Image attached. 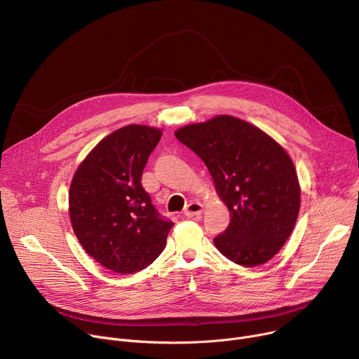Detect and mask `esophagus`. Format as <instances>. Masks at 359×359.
Wrapping results in <instances>:
<instances>
[{
	"instance_id": "obj_1",
	"label": "esophagus",
	"mask_w": 359,
	"mask_h": 359,
	"mask_svg": "<svg viewBox=\"0 0 359 359\" xmlns=\"http://www.w3.org/2000/svg\"><path fill=\"white\" fill-rule=\"evenodd\" d=\"M203 212V204L200 201H190L187 206L184 208V216L187 217H193V216H200Z\"/></svg>"
}]
</instances>
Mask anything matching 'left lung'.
Wrapping results in <instances>:
<instances>
[{
    "label": "left lung",
    "mask_w": 359,
    "mask_h": 359,
    "mask_svg": "<svg viewBox=\"0 0 359 359\" xmlns=\"http://www.w3.org/2000/svg\"><path fill=\"white\" fill-rule=\"evenodd\" d=\"M175 136L208 166L231 222L215 237L230 262L267 263L290 237L299 212V184L287 151L267 133L220 115L187 125Z\"/></svg>",
    "instance_id": "obj_1"
}]
</instances>
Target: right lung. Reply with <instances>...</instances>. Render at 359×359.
<instances>
[{"mask_svg": "<svg viewBox=\"0 0 359 359\" xmlns=\"http://www.w3.org/2000/svg\"><path fill=\"white\" fill-rule=\"evenodd\" d=\"M162 130L129 125L102 139L76 169L69 217L83 250L100 266L133 274L155 262L173 227L151 204L142 173Z\"/></svg>", "mask_w": 359, "mask_h": 359, "instance_id": "right-lung-1", "label": "right lung"}]
</instances>
